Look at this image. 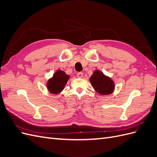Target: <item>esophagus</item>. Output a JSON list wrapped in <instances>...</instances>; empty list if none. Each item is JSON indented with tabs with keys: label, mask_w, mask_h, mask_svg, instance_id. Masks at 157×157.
Instances as JSON below:
<instances>
[{
	"label": "esophagus",
	"mask_w": 157,
	"mask_h": 157,
	"mask_svg": "<svg viewBox=\"0 0 157 157\" xmlns=\"http://www.w3.org/2000/svg\"><path fill=\"white\" fill-rule=\"evenodd\" d=\"M83 77V73L82 72H78L77 73V77L78 78H82Z\"/></svg>",
	"instance_id": "1"
}]
</instances>
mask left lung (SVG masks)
<instances>
[{"instance_id": "obj_1", "label": "left lung", "mask_w": 157, "mask_h": 157, "mask_svg": "<svg viewBox=\"0 0 157 157\" xmlns=\"http://www.w3.org/2000/svg\"><path fill=\"white\" fill-rule=\"evenodd\" d=\"M90 80L95 90L102 95L111 94L115 88L113 80L99 71H94Z\"/></svg>"}]
</instances>
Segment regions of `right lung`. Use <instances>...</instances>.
<instances>
[{
  "mask_svg": "<svg viewBox=\"0 0 157 157\" xmlns=\"http://www.w3.org/2000/svg\"><path fill=\"white\" fill-rule=\"evenodd\" d=\"M69 76L62 71L58 70L54 73L53 77L47 82V88L52 94H58L62 91L67 83Z\"/></svg>",
  "mask_w": 157,
  "mask_h": 157,
  "instance_id": "1",
  "label": "right lung"
}]
</instances>
